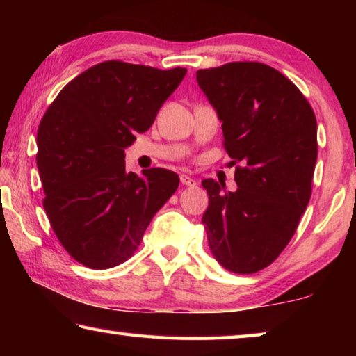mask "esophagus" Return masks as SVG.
I'll return each mask as SVG.
<instances>
[{
	"label": "esophagus",
	"instance_id": "34e87169",
	"mask_svg": "<svg viewBox=\"0 0 356 356\" xmlns=\"http://www.w3.org/2000/svg\"><path fill=\"white\" fill-rule=\"evenodd\" d=\"M180 182H182V185H185V186H196L197 185L196 180L190 176H186V174H182V176H180Z\"/></svg>",
	"mask_w": 356,
	"mask_h": 356
}]
</instances>
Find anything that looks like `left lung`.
<instances>
[{
    "label": "left lung",
    "instance_id": "obj_1",
    "mask_svg": "<svg viewBox=\"0 0 356 356\" xmlns=\"http://www.w3.org/2000/svg\"><path fill=\"white\" fill-rule=\"evenodd\" d=\"M196 80L222 124L236 168V191L202 180L209 246L222 267L256 273L272 264L297 231L311 197L317 120L295 84L262 63L201 69Z\"/></svg>",
    "mask_w": 356,
    "mask_h": 356
}]
</instances>
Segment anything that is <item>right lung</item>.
<instances>
[{"label":"right lung","instance_id":"1","mask_svg":"<svg viewBox=\"0 0 356 356\" xmlns=\"http://www.w3.org/2000/svg\"><path fill=\"white\" fill-rule=\"evenodd\" d=\"M186 69L105 61L58 94L38 130L44 209L69 254L89 268H111L141 243L149 222L179 186L163 168L125 171L124 150L184 80Z\"/></svg>","mask_w":356,"mask_h":356}]
</instances>
